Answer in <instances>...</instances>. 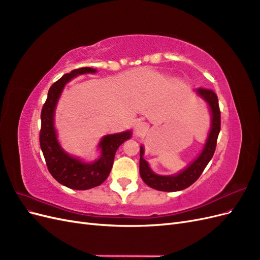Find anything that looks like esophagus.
Segmentation results:
<instances>
[{
  "label": "esophagus",
  "mask_w": 260,
  "mask_h": 260,
  "mask_svg": "<svg viewBox=\"0 0 260 260\" xmlns=\"http://www.w3.org/2000/svg\"><path fill=\"white\" fill-rule=\"evenodd\" d=\"M147 131V127L146 124L143 123V122H139L136 124L135 127V133L137 136H142L144 135V133Z\"/></svg>",
  "instance_id": "34e87169"
}]
</instances>
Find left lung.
<instances>
[{
  "mask_svg": "<svg viewBox=\"0 0 260 260\" xmlns=\"http://www.w3.org/2000/svg\"><path fill=\"white\" fill-rule=\"evenodd\" d=\"M196 95L207 104L210 113V128L205 143L198 157L178 174L161 176L157 175L144 159V146L140 147V176L149 187L162 192H177L192 185L200 178L204 169L214 156L217 139L220 132V111L216 93L206 89H195Z\"/></svg>",
  "mask_w": 260,
  "mask_h": 260,
  "instance_id": "1",
  "label": "left lung"
}]
</instances>
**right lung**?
<instances>
[{"mask_svg": "<svg viewBox=\"0 0 260 260\" xmlns=\"http://www.w3.org/2000/svg\"><path fill=\"white\" fill-rule=\"evenodd\" d=\"M95 73H98L96 69L83 67L62 76L50 88L41 112L40 146L46 166L57 182L73 190H89L103 183L112 170L118 147L132 137L131 130L104 136L98 145L100 155L92 161H85L80 157L70 155L61 147L55 128V112L62 90L74 78Z\"/></svg>", "mask_w": 260, "mask_h": 260, "instance_id": "1", "label": "right lung"}]
</instances>
